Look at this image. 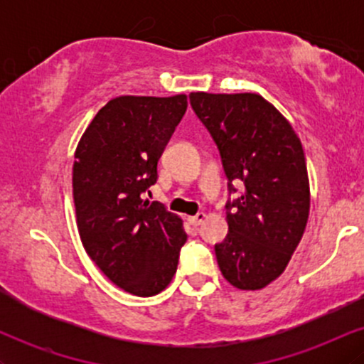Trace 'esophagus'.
I'll use <instances>...</instances> for the list:
<instances>
[{"instance_id": "esophagus-1", "label": "esophagus", "mask_w": 364, "mask_h": 364, "mask_svg": "<svg viewBox=\"0 0 364 364\" xmlns=\"http://www.w3.org/2000/svg\"><path fill=\"white\" fill-rule=\"evenodd\" d=\"M205 217L207 215L203 214V212H198V214L193 215V217H188V223L193 225V228H196V225H200L203 223V220H205Z\"/></svg>"}]
</instances>
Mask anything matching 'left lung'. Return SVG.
Listing matches in <instances>:
<instances>
[{
	"mask_svg": "<svg viewBox=\"0 0 364 364\" xmlns=\"http://www.w3.org/2000/svg\"><path fill=\"white\" fill-rule=\"evenodd\" d=\"M191 109L210 133L223 161L229 231L215 257L225 281L257 291L284 272L310 214V183L298 135L258 94L191 92Z\"/></svg>",
	"mask_w": 364,
	"mask_h": 364,
	"instance_id": "8db88e82",
	"label": "left lung"
}]
</instances>
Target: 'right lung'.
I'll use <instances>...</instances> for the list:
<instances>
[{"label":"right lung","instance_id":"1","mask_svg":"<svg viewBox=\"0 0 364 364\" xmlns=\"http://www.w3.org/2000/svg\"><path fill=\"white\" fill-rule=\"evenodd\" d=\"M188 107L186 95L112 99L78 141L73 200L85 252L116 286L154 296L176 274L186 243L181 219L141 195Z\"/></svg>","mask_w":364,"mask_h":364}]
</instances>
